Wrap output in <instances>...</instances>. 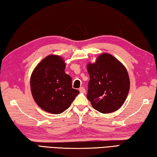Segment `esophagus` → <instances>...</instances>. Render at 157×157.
Returning a JSON list of instances; mask_svg holds the SVG:
<instances>
[{
  "label": "esophagus",
  "mask_w": 157,
  "mask_h": 157,
  "mask_svg": "<svg viewBox=\"0 0 157 157\" xmlns=\"http://www.w3.org/2000/svg\"><path fill=\"white\" fill-rule=\"evenodd\" d=\"M79 92H80V93H85V92H86V90H85V88L84 87L79 88Z\"/></svg>",
  "instance_id": "34e87169"
}]
</instances>
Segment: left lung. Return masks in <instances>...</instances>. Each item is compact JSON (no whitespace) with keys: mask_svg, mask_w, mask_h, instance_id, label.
<instances>
[{"mask_svg":"<svg viewBox=\"0 0 157 157\" xmlns=\"http://www.w3.org/2000/svg\"><path fill=\"white\" fill-rule=\"evenodd\" d=\"M90 75L87 98L94 108L101 113L118 110L127 99L130 88L127 69L112 55L103 53L96 63H88Z\"/></svg>","mask_w":157,"mask_h":157,"instance_id":"1","label":"left lung"}]
</instances>
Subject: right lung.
<instances>
[{
  "instance_id": "1",
  "label": "right lung",
  "mask_w": 157,
  "mask_h": 157,
  "mask_svg": "<svg viewBox=\"0 0 157 157\" xmlns=\"http://www.w3.org/2000/svg\"><path fill=\"white\" fill-rule=\"evenodd\" d=\"M66 64L58 55H49L33 70L30 90L34 100L44 111L59 114L68 109L79 92L72 88Z\"/></svg>"
}]
</instances>
